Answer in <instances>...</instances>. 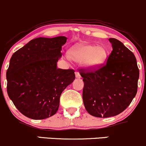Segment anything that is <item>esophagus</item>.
I'll list each match as a JSON object with an SVG mask.
<instances>
[{
  "label": "esophagus",
  "instance_id": "1",
  "mask_svg": "<svg viewBox=\"0 0 146 146\" xmlns=\"http://www.w3.org/2000/svg\"><path fill=\"white\" fill-rule=\"evenodd\" d=\"M75 76H76V78H81V76H80V74H79V72H75Z\"/></svg>",
  "mask_w": 146,
  "mask_h": 146
}]
</instances>
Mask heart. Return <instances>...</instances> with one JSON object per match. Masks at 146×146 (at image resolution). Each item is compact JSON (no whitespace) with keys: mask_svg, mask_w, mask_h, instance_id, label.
<instances>
[{"mask_svg":"<svg viewBox=\"0 0 146 146\" xmlns=\"http://www.w3.org/2000/svg\"><path fill=\"white\" fill-rule=\"evenodd\" d=\"M70 58L76 63H81L87 69H94L106 62L107 49L103 46L93 44H76L68 51Z\"/></svg>","mask_w":146,"mask_h":146,"instance_id":"b5f03b06","label":"heart"}]
</instances>
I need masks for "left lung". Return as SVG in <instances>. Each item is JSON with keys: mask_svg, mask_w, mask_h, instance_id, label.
Returning a JSON list of instances; mask_svg holds the SVG:
<instances>
[{"mask_svg": "<svg viewBox=\"0 0 146 146\" xmlns=\"http://www.w3.org/2000/svg\"><path fill=\"white\" fill-rule=\"evenodd\" d=\"M112 51L106 64L91 72L82 71V99L88 113L99 118L120 114L135 97L139 71L134 54L116 38L109 39Z\"/></svg>", "mask_w": 146, "mask_h": 146, "instance_id": "1", "label": "left lung"}]
</instances>
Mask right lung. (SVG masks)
I'll return each mask as SVG.
<instances>
[{
  "label": "right lung",
  "mask_w": 146,
  "mask_h": 146,
  "mask_svg": "<svg viewBox=\"0 0 146 146\" xmlns=\"http://www.w3.org/2000/svg\"><path fill=\"white\" fill-rule=\"evenodd\" d=\"M65 36L39 37L13 54L7 71V93L21 114L42 120L56 114L64 90L75 79L73 70L57 68Z\"/></svg>",
  "instance_id": "right-lung-1"
}]
</instances>
